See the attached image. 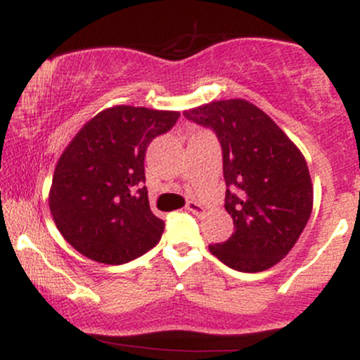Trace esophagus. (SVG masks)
Returning <instances> with one entry per match:
<instances>
[{
    "label": "esophagus",
    "mask_w": 360,
    "mask_h": 360,
    "mask_svg": "<svg viewBox=\"0 0 360 360\" xmlns=\"http://www.w3.org/2000/svg\"><path fill=\"white\" fill-rule=\"evenodd\" d=\"M186 210H188V212H191L193 214H196V217H203L205 214V208L200 203H196V201H188Z\"/></svg>",
    "instance_id": "34e87169"
}]
</instances>
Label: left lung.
<instances>
[{"label":"left lung","mask_w":360,"mask_h":360,"mask_svg":"<svg viewBox=\"0 0 360 360\" xmlns=\"http://www.w3.org/2000/svg\"><path fill=\"white\" fill-rule=\"evenodd\" d=\"M184 117L212 128L221 146L225 210L235 232L210 252L240 272L276 266L311 214L313 184L303 154L271 117L245 100L213 101Z\"/></svg>","instance_id":"left-lung-1"}]
</instances>
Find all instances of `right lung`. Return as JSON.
Wrapping results in <instances>:
<instances>
[{"label": "right lung", "mask_w": 360, "mask_h": 360, "mask_svg": "<svg viewBox=\"0 0 360 360\" xmlns=\"http://www.w3.org/2000/svg\"><path fill=\"white\" fill-rule=\"evenodd\" d=\"M177 111L120 105L76 134L53 171L49 208L79 254L118 266L159 243L164 221L148 205L143 159L148 143L176 125Z\"/></svg>", "instance_id": "obj_1"}]
</instances>
